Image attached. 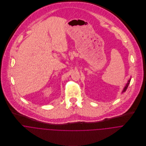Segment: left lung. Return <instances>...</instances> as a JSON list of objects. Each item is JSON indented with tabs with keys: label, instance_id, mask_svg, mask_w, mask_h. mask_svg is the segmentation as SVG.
Returning a JSON list of instances; mask_svg holds the SVG:
<instances>
[{
	"label": "left lung",
	"instance_id": "left-lung-1",
	"mask_svg": "<svg viewBox=\"0 0 146 146\" xmlns=\"http://www.w3.org/2000/svg\"><path fill=\"white\" fill-rule=\"evenodd\" d=\"M130 79L128 81L127 83L126 84V86H125V88H124V90H123V92H125V91L126 90V89H127V87H128V85H129V84L130 83Z\"/></svg>",
	"mask_w": 146,
	"mask_h": 146
}]
</instances>
